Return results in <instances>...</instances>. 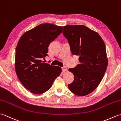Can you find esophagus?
<instances>
[{
    "mask_svg": "<svg viewBox=\"0 0 121 121\" xmlns=\"http://www.w3.org/2000/svg\"><path fill=\"white\" fill-rule=\"evenodd\" d=\"M62 71H68V68L66 66H63V67L62 68Z\"/></svg>",
    "mask_w": 121,
    "mask_h": 121,
    "instance_id": "obj_1",
    "label": "esophagus"
}]
</instances>
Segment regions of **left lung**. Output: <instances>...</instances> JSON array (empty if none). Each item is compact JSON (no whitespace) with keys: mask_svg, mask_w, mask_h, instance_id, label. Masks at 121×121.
<instances>
[{"mask_svg":"<svg viewBox=\"0 0 121 121\" xmlns=\"http://www.w3.org/2000/svg\"><path fill=\"white\" fill-rule=\"evenodd\" d=\"M63 34L71 52L79 56V64L69 69L74 79L68 87L75 95L86 96L96 89L107 70L108 60L104 41L97 32L83 25H65Z\"/></svg>","mask_w":121,"mask_h":121,"instance_id":"8db88e82","label":"left lung"}]
</instances>
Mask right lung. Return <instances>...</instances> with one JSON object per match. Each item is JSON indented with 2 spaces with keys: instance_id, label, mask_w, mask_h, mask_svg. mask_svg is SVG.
<instances>
[{
  "instance_id": "right-lung-1",
  "label": "right lung",
  "mask_w": 121,
  "mask_h": 121,
  "mask_svg": "<svg viewBox=\"0 0 121 121\" xmlns=\"http://www.w3.org/2000/svg\"><path fill=\"white\" fill-rule=\"evenodd\" d=\"M63 26L41 24L25 32L18 41L15 50V70L25 88L39 95L49 89L62 69L45 63L48 47L62 32Z\"/></svg>"
}]
</instances>
